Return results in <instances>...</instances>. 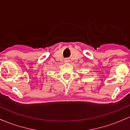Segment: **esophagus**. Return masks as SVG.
Listing matches in <instances>:
<instances>
[{
	"instance_id": "esophagus-1",
	"label": "esophagus",
	"mask_w": 130,
	"mask_h": 130,
	"mask_svg": "<svg viewBox=\"0 0 130 130\" xmlns=\"http://www.w3.org/2000/svg\"><path fill=\"white\" fill-rule=\"evenodd\" d=\"M65 62H66V63H68V62H69V60H66L65 61Z\"/></svg>"
}]
</instances>
